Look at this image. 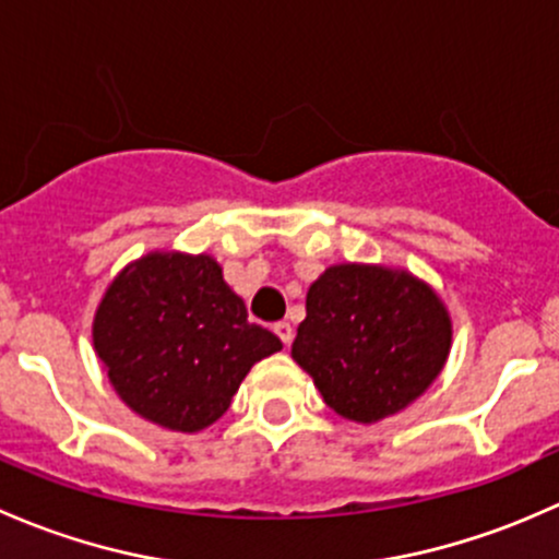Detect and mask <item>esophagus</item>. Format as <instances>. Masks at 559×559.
Masks as SVG:
<instances>
[{"mask_svg": "<svg viewBox=\"0 0 559 559\" xmlns=\"http://www.w3.org/2000/svg\"><path fill=\"white\" fill-rule=\"evenodd\" d=\"M274 333H277L280 342L285 344V347H290V342H293V325H290V322H287V320L277 322V325H274Z\"/></svg>", "mask_w": 559, "mask_h": 559, "instance_id": "1", "label": "esophagus"}]
</instances>
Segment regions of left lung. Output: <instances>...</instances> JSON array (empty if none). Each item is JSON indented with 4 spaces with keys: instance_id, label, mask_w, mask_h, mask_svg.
Instances as JSON below:
<instances>
[{
    "instance_id": "obj_1",
    "label": "left lung",
    "mask_w": 559,
    "mask_h": 559,
    "mask_svg": "<svg viewBox=\"0 0 559 559\" xmlns=\"http://www.w3.org/2000/svg\"><path fill=\"white\" fill-rule=\"evenodd\" d=\"M450 349L452 318L428 282L406 269L336 263L309 285L290 355L333 412L371 425L414 404Z\"/></svg>"
}]
</instances>
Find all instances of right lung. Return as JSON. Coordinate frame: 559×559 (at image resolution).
<instances>
[{"mask_svg": "<svg viewBox=\"0 0 559 559\" xmlns=\"http://www.w3.org/2000/svg\"><path fill=\"white\" fill-rule=\"evenodd\" d=\"M91 336L118 399L177 433L217 423L250 368L282 349L247 320L215 258L180 250H153L120 269Z\"/></svg>", "mask_w": 559, "mask_h": 559, "instance_id": "obj_1", "label": "right lung"}]
</instances>
